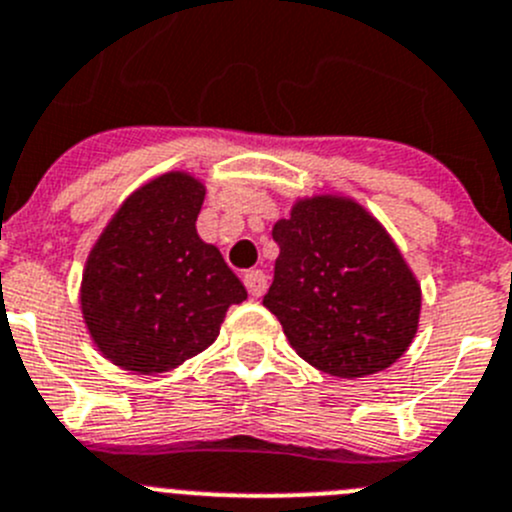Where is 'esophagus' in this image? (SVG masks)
<instances>
[{
    "label": "esophagus",
    "instance_id": "34e87169",
    "mask_svg": "<svg viewBox=\"0 0 512 512\" xmlns=\"http://www.w3.org/2000/svg\"><path fill=\"white\" fill-rule=\"evenodd\" d=\"M245 287L252 297H262L267 290V275L262 270H247L245 272Z\"/></svg>",
    "mask_w": 512,
    "mask_h": 512
}]
</instances>
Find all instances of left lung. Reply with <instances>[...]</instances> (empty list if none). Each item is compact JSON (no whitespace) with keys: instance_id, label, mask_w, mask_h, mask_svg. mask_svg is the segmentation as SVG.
<instances>
[{"instance_id":"1","label":"left lung","mask_w":512,"mask_h":512,"mask_svg":"<svg viewBox=\"0 0 512 512\" xmlns=\"http://www.w3.org/2000/svg\"><path fill=\"white\" fill-rule=\"evenodd\" d=\"M275 280L262 305L297 355L335 377L375 375L418 332V277L388 230L350 197L312 195L277 220Z\"/></svg>"}]
</instances>
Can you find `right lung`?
<instances>
[{"mask_svg":"<svg viewBox=\"0 0 512 512\" xmlns=\"http://www.w3.org/2000/svg\"><path fill=\"white\" fill-rule=\"evenodd\" d=\"M205 185L165 172L119 205L89 250L79 287L84 325L112 365L160 375L220 335L247 300L220 250L197 235Z\"/></svg>","mask_w":512,"mask_h":512,"instance_id":"add662e5","label":"right lung"}]
</instances>
